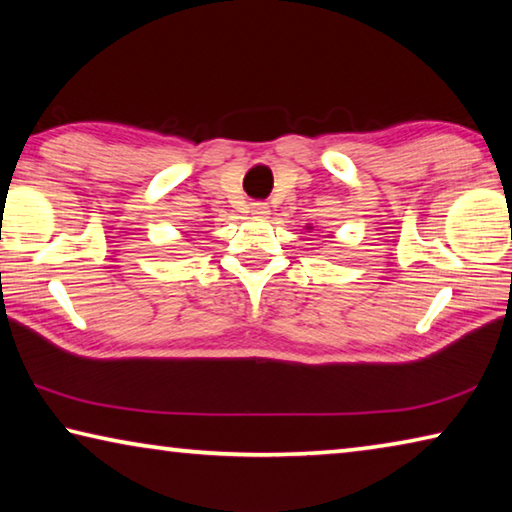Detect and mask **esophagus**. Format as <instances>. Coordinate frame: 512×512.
I'll use <instances>...</instances> for the list:
<instances>
[{"label": "esophagus", "mask_w": 512, "mask_h": 512, "mask_svg": "<svg viewBox=\"0 0 512 512\" xmlns=\"http://www.w3.org/2000/svg\"><path fill=\"white\" fill-rule=\"evenodd\" d=\"M250 214H253L255 219H266V216L271 214V207H268V203H262V201L250 203Z\"/></svg>", "instance_id": "34e87169"}]
</instances>
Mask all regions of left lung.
<instances>
[{
  "mask_svg": "<svg viewBox=\"0 0 512 512\" xmlns=\"http://www.w3.org/2000/svg\"><path fill=\"white\" fill-rule=\"evenodd\" d=\"M307 230H311V225H307Z\"/></svg>",
  "mask_w": 512,
  "mask_h": 512,
  "instance_id": "1",
  "label": "left lung"
}]
</instances>
